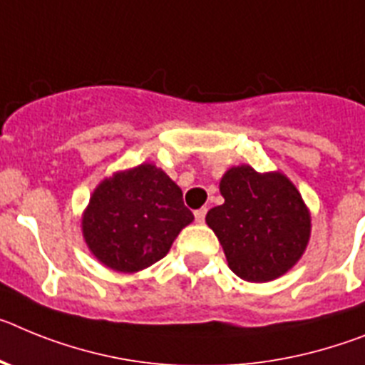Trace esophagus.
Segmentation results:
<instances>
[{"label": "esophagus", "mask_w": 365, "mask_h": 365, "mask_svg": "<svg viewBox=\"0 0 365 365\" xmlns=\"http://www.w3.org/2000/svg\"><path fill=\"white\" fill-rule=\"evenodd\" d=\"M205 215H207V209L202 207V209H196L195 211V220L198 222V224H204L205 220Z\"/></svg>", "instance_id": "esophagus-1"}]
</instances>
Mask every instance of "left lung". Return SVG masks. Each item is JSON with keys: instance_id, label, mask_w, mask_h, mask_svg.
Returning <instances> with one entry per match:
<instances>
[{"instance_id": "1", "label": "left lung", "mask_w": 365, "mask_h": 365, "mask_svg": "<svg viewBox=\"0 0 365 365\" xmlns=\"http://www.w3.org/2000/svg\"><path fill=\"white\" fill-rule=\"evenodd\" d=\"M220 192L224 204L209 209L205 222L240 279L272 281L299 261L310 237V215L287 176L240 165L224 174Z\"/></svg>"}]
</instances>
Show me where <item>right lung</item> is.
Segmentation results:
<instances>
[{"mask_svg": "<svg viewBox=\"0 0 365 365\" xmlns=\"http://www.w3.org/2000/svg\"><path fill=\"white\" fill-rule=\"evenodd\" d=\"M192 218L182 189L163 170L143 163L113 174L95 189L82 231L103 264L138 272L163 259Z\"/></svg>", "mask_w": 365, "mask_h": 365, "instance_id": "add662e5", "label": "right lung"}]
</instances>
